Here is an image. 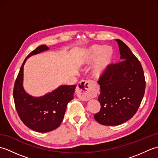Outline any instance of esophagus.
Wrapping results in <instances>:
<instances>
[{
    "mask_svg": "<svg viewBox=\"0 0 158 158\" xmlns=\"http://www.w3.org/2000/svg\"><path fill=\"white\" fill-rule=\"evenodd\" d=\"M76 94L78 98L87 101L94 96V84L91 80H82L79 82L77 85Z\"/></svg>",
    "mask_w": 158,
    "mask_h": 158,
    "instance_id": "1",
    "label": "esophagus"
}]
</instances>
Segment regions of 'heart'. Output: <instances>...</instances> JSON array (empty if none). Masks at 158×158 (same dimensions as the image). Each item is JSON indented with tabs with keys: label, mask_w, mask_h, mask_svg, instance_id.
Here are the masks:
<instances>
[{
	"label": "heart",
	"mask_w": 158,
	"mask_h": 158,
	"mask_svg": "<svg viewBox=\"0 0 158 158\" xmlns=\"http://www.w3.org/2000/svg\"><path fill=\"white\" fill-rule=\"evenodd\" d=\"M85 56L87 62H92L99 58L94 71V76L99 78L104 75L111 64L113 60V51L109 46L93 45L87 50Z\"/></svg>",
	"instance_id": "b5f03b06"
}]
</instances>
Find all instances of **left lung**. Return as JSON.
Returning a JSON list of instances; mask_svg holds the SVG:
<instances>
[{"instance_id": "obj_1", "label": "left lung", "mask_w": 158, "mask_h": 158, "mask_svg": "<svg viewBox=\"0 0 158 158\" xmlns=\"http://www.w3.org/2000/svg\"><path fill=\"white\" fill-rule=\"evenodd\" d=\"M122 62L110 64L100 77V111L94 117L105 126H117L135 115L145 94V79L139 60L119 39Z\"/></svg>"}]
</instances>
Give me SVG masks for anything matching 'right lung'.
Instances as JSON below:
<instances>
[{
    "label": "right lung",
    "mask_w": 158,
    "mask_h": 158,
    "mask_svg": "<svg viewBox=\"0 0 158 158\" xmlns=\"http://www.w3.org/2000/svg\"><path fill=\"white\" fill-rule=\"evenodd\" d=\"M48 49V46L42 45L29 53L20 68L13 88V99L19 118L29 128L38 132H50L59 127L76 88L75 85H61L41 97L32 96L25 92L23 70L26 60Z\"/></svg>",
    "instance_id": "right-lung-1"
}]
</instances>
